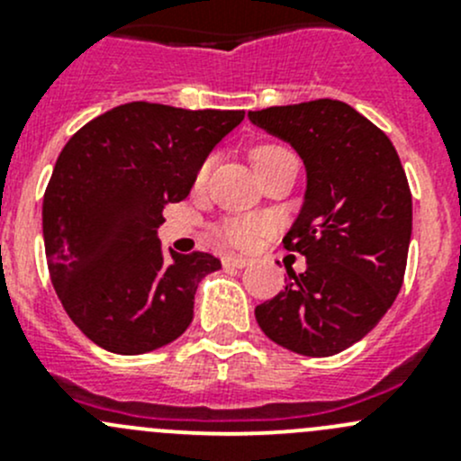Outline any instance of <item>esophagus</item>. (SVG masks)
Wrapping results in <instances>:
<instances>
[{
  "label": "esophagus",
  "instance_id": "1",
  "mask_svg": "<svg viewBox=\"0 0 461 461\" xmlns=\"http://www.w3.org/2000/svg\"><path fill=\"white\" fill-rule=\"evenodd\" d=\"M249 265V258L245 257H236V254H225L222 257V267H231V269H243Z\"/></svg>",
  "mask_w": 461,
  "mask_h": 461
}]
</instances>
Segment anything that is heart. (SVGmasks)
<instances>
[{
	"label": "heart",
	"mask_w": 461,
	"mask_h": 461,
	"mask_svg": "<svg viewBox=\"0 0 461 461\" xmlns=\"http://www.w3.org/2000/svg\"><path fill=\"white\" fill-rule=\"evenodd\" d=\"M287 153L290 151H287L285 147H281V144H260V147H257L252 151V160L254 165H257V169H260V167L269 165L272 160H276V158L281 156H287ZM209 165H212V162L207 160L201 167V171H198V183H203V180L207 178ZM267 227L269 222L265 221V218H257V216L231 218V221L221 222V225L216 227V234L221 236L227 245H234V248H249V245L257 243L258 236L263 234Z\"/></svg>",
	"instance_id": "b5f03b06"
}]
</instances>
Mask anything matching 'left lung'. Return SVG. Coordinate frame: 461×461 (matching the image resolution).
<instances>
[{
    "mask_svg": "<svg viewBox=\"0 0 461 461\" xmlns=\"http://www.w3.org/2000/svg\"><path fill=\"white\" fill-rule=\"evenodd\" d=\"M290 142L308 174L303 207L283 239L305 257L254 314L278 346L332 357L361 341L397 299L412 234V196L390 138L339 100L249 111Z\"/></svg>",
    "mask_w": 461,
    "mask_h": 461,
    "instance_id": "1",
    "label": "left lung"
}]
</instances>
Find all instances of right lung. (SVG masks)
<instances>
[{"mask_svg":"<svg viewBox=\"0 0 461 461\" xmlns=\"http://www.w3.org/2000/svg\"><path fill=\"white\" fill-rule=\"evenodd\" d=\"M245 111L129 102L86 122L55 162L41 204L50 281L73 323L104 350L142 355L194 319L207 252H165L167 203L187 198L204 158Z\"/></svg>","mask_w":461,"mask_h":461,"instance_id":"1","label":"right lung"}]
</instances>
